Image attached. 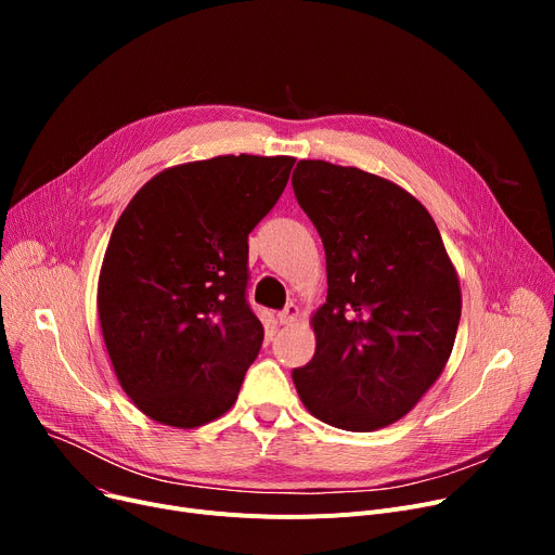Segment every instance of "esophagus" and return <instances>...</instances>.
Masks as SVG:
<instances>
[{
  "label": "esophagus",
  "instance_id": "1",
  "mask_svg": "<svg viewBox=\"0 0 555 555\" xmlns=\"http://www.w3.org/2000/svg\"><path fill=\"white\" fill-rule=\"evenodd\" d=\"M299 314H301V310H299L297 304H287V306L279 312V324H283V326L293 324V322H297Z\"/></svg>",
  "mask_w": 555,
  "mask_h": 555
}]
</instances>
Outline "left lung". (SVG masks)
Masks as SVG:
<instances>
[{
	"label": "left lung",
	"instance_id": "left-lung-1",
	"mask_svg": "<svg viewBox=\"0 0 555 555\" xmlns=\"http://www.w3.org/2000/svg\"><path fill=\"white\" fill-rule=\"evenodd\" d=\"M295 195L326 249L328 297L312 360L293 371L306 410L373 431L410 414L443 373L461 319L459 274L423 204L402 186L301 159Z\"/></svg>",
	"mask_w": 555,
	"mask_h": 555
}]
</instances>
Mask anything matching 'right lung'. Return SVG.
I'll list each match as a JSON object with an SVG mask.
<instances>
[{
  "label": "right lung",
  "mask_w": 555,
  "mask_h": 555,
  "mask_svg": "<svg viewBox=\"0 0 555 555\" xmlns=\"http://www.w3.org/2000/svg\"><path fill=\"white\" fill-rule=\"evenodd\" d=\"M295 157L220 155L145 182L114 224L96 308L116 380L149 418L193 429L236 402L262 344L247 236Z\"/></svg>",
  "instance_id": "right-lung-1"
}]
</instances>
